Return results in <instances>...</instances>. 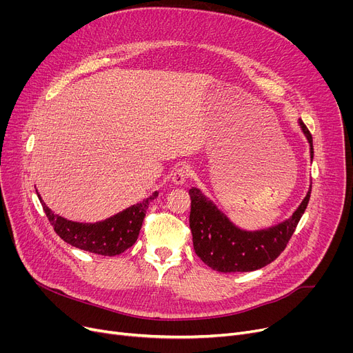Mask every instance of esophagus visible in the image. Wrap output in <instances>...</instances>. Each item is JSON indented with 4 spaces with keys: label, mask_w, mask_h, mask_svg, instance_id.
Instances as JSON below:
<instances>
[{
    "label": "esophagus",
    "mask_w": 353,
    "mask_h": 353,
    "mask_svg": "<svg viewBox=\"0 0 353 353\" xmlns=\"http://www.w3.org/2000/svg\"><path fill=\"white\" fill-rule=\"evenodd\" d=\"M189 176H190V169H189V167L188 165H180L172 173V181L174 184H177V186H180V184L186 183Z\"/></svg>",
    "instance_id": "34e87169"
}]
</instances>
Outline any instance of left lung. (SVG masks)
<instances>
[{
    "instance_id": "obj_1",
    "label": "left lung",
    "mask_w": 353,
    "mask_h": 353,
    "mask_svg": "<svg viewBox=\"0 0 353 353\" xmlns=\"http://www.w3.org/2000/svg\"><path fill=\"white\" fill-rule=\"evenodd\" d=\"M310 144L313 157L312 134L303 121H299ZM312 186L290 219L266 230L245 232L237 229L213 203L196 188L189 190L190 230L196 254L209 268L221 273L252 272L272 263L279 256L294 233L310 199Z\"/></svg>"
}]
</instances>
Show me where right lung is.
Here are the masks:
<instances>
[{
    "instance_id": "1",
    "label": "right lung",
    "mask_w": 353,
    "mask_h": 353,
    "mask_svg": "<svg viewBox=\"0 0 353 353\" xmlns=\"http://www.w3.org/2000/svg\"><path fill=\"white\" fill-rule=\"evenodd\" d=\"M157 192L147 197L141 203L117 213L99 223H77L67 220L59 214H54L41 200L43 209L48 217V221L64 242L79 248L81 250L96 253L101 256H116L132 248L139 237V232L143 225L145 210L150 201L154 200Z\"/></svg>"
}]
</instances>
